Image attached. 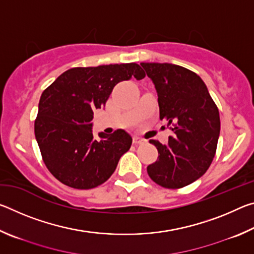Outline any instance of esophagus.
Returning <instances> with one entry per match:
<instances>
[{
  "instance_id": "obj_1",
  "label": "esophagus",
  "mask_w": 254,
  "mask_h": 254,
  "mask_svg": "<svg viewBox=\"0 0 254 254\" xmlns=\"http://www.w3.org/2000/svg\"><path fill=\"white\" fill-rule=\"evenodd\" d=\"M133 143H134V144H143V143H145V140L142 139V137L135 135V136H133Z\"/></svg>"
}]
</instances>
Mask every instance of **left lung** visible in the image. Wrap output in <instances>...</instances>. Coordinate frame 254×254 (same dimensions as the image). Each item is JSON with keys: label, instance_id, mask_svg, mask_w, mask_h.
<instances>
[{"label": "left lung", "instance_id": "obj_1", "mask_svg": "<svg viewBox=\"0 0 254 254\" xmlns=\"http://www.w3.org/2000/svg\"><path fill=\"white\" fill-rule=\"evenodd\" d=\"M158 95L160 120L173 124L168 144L157 140L158 159L147 171L165 188H182L208 169L216 151L220 113L198 75L173 64L141 63Z\"/></svg>", "mask_w": 254, "mask_h": 254}]
</instances>
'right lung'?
<instances>
[{
    "label": "right lung",
    "instance_id": "obj_1",
    "mask_svg": "<svg viewBox=\"0 0 254 254\" xmlns=\"http://www.w3.org/2000/svg\"><path fill=\"white\" fill-rule=\"evenodd\" d=\"M137 64L76 67L63 72L42 93L34 134L47 168L59 182L76 189L105 183L130 149L127 131L93 135L94 111L105 107L114 86L144 78Z\"/></svg>",
    "mask_w": 254,
    "mask_h": 254
}]
</instances>
